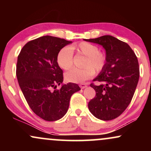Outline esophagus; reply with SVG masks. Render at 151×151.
<instances>
[{
  "label": "esophagus",
  "mask_w": 151,
  "mask_h": 151,
  "mask_svg": "<svg viewBox=\"0 0 151 151\" xmlns=\"http://www.w3.org/2000/svg\"><path fill=\"white\" fill-rule=\"evenodd\" d=\"M79 86H80L81 89H84V88H86V86H87V84H79Z\"/></svg>",
  "instance_id": "34e87169"
}]
</instances>
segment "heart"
Here are the masks:
<instances>
[{"label":"heart","mask_w":151,"mask_h":151,"mask_svg":"<svg viewBox=\"0 0 151 151\" xmlns=\"http://www.w3.org/2000/svg\"><path fill=\"white\" fill-rule=\"evenodd\" d=\"M81 54L85 56L83 62V69H73L65 74V79L69 82L82 83L89 79L95 73H99L104 68L106 63V55L99 51L95 45L87 42L71 45L69 48H63L57 55V63L60 68L68 70L73 66V54Z\"/></svg>","instance_id":"heart-1"}]
</instances>
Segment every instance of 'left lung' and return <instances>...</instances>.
I'll use <instances>...</instances> for the list:
<instances>
[{"mask_svg": "<svg viewBox=\"0 0 151 151\" xmlns=\"http://www.w3.org/2000/svg\"><path fill=\"white\" fill-rule=\"evenodd\" d=\"M85 41L101 45L106 50L104 68L90 86L96 96L88 104L95 117L109 121L121 115L131 103L139 79L138 59L127 43L111 35H104Z\"/></svg>", "mask_w": 151, "mask_h": 151, "instance_id": "obj_1", "label": "left lung"}]
</instances>
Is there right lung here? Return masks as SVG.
Listing matches in <instances>:
<instances>
[{"label": "right lung", "mask_w": 151, "mask_h": 151, "mask_svg": "<svg viewBox=\"0 0 151 151\" xmlns=\"http://www.w3.org/2000/svg\"><path fill=\"white\" fill-rule=\"evenodd\" d=\"M72 42L60 37L42 36L25 44L18 57L19 86L32 111L45 121L63 117L72 95L81 89L71 82L57 89L63 81V72L57 63V55Z\"/></svg>", "instance_id": "right-lung-1"}]
</instances>
